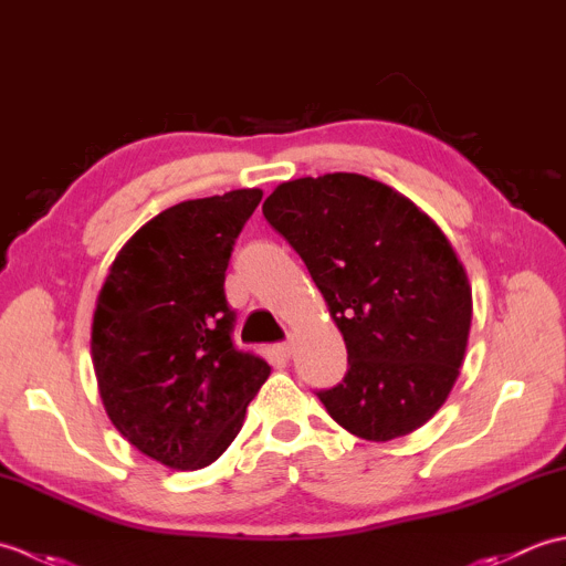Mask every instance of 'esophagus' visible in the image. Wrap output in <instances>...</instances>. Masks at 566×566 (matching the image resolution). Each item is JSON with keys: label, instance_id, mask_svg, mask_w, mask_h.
Instances as JSON below:
<instances>
[{"label": "esophagus", "instance_id": "1", "mask_svg": "<svg viewBox=\"0 0 566 566\" xmlns=\"http://www.w3.org/2000/svg\"><path fill=\"white\" fill-rule=\"evenodd\" d=\"M276 353H280V357L290 359L292 357V343H280V345H276Z\"/></svg>", "mask_w": 566, "mask_h": 566}]
</instances>
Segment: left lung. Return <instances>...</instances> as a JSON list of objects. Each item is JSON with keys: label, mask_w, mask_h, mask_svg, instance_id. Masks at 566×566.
Masks as SVG:
<instances>
[{"label": "left lung", "mask_w": 566, "mask_h": 566, "mask_svg": "<svg viewBox=\"0 0 566 566\" xmlns=\"http://www.w3.org/2000/svg\"><path fill=\"white\" fill-rule=\"evenodd\" d=\"M264 219L306 262L347 347L318 399L353 436L389 442L426 426L460 377L472 286L440 226L355 172L282 182Z\"/></svg>", "instance_id": "1"}]
</instances>
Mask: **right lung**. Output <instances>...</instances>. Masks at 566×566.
<instances>
[{"mask_svg":"<svg viewBox=\"0 0 566 566\" xmlns=\"http://www.w3.org/2000/svg\"><path fill=\"white\" fill-rule=\"evenodd\" d=\"M262 189L189 199L126 240L99 290L92 365L114 428L150 460L195 472L226 452L272 367L231 340L223 294Z\"/></svg>","mask_w":566,"mask_h":566,"instance_id":"1","label":"right lung"}]
</instances>
